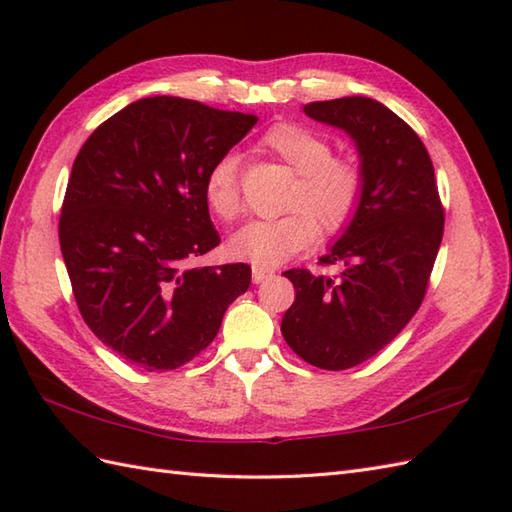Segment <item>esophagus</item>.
Masks as SVG:
<instances>
[{
    "instance_id": "esophagus-1",
    "label": "esophagus",
    "mask_w": 512,
    "mask_h": 512,
    "mask_svg": "<svg viewBox=\"0 0 512 512\" xmlns=\"http://www.w3.org/2000/svg\"><path fill=\"white\" fill-rule=\"evenodd\" d=\"M273 275H275V268L259 266V264H255V266H253V281H255V284H262V281L270 279Z\"/></svg>"
}]
</instances>
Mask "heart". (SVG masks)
Listing matches in <instances>:
<instances>
[{"instance_id": "heart-1", "label": "heart", "mask_w": 512, "mask_h": 512, "mask_svg": "<svg viewBox=\"0 0 512 512\" xmlns=\"http://www.w3.org/2000/svg\"><path fill=\"white\" fill-rule=\"evenodd\" d=\"M259 151L297 173L286 198L288 213L246 224L228 244L231 255L259 266L277 264L308 248L319 228L336 235L352 224L365 198V171L354 158L332 154L328 136L299 123H277L259 138ZM204 200L222 222H233L242 213L235 156L217 158L206 171Z\"/></svg>"}]
</instances>
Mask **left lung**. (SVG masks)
<instances>
[{"label":"left lung","mask_w":512,"mask_h":512,"mask_svg":"<svg viewBox=\"0 0 512 512\" xmlns=\"http://www.w3.org/2000/svg\"><path fill=\"white\" fill-rule=\"evenodd\" d=\"M303 112L356 140L367 187L352 224L319 259L339 273H284L295 303L281 334L306 363L341 372L378 354L418 312L442 242L444 206L427 147L383 103L345 96L308 103Z\"/></svg>","instance_id":"obj_1"}]
</instances>
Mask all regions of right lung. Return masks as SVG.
<instances>
[{
  "label": "right lung",
  "instance_id": "1",
  "mask_svg": "<svg viewBox=\"0 0 512 512\" xmlns=\"http://www.w3.org/2000/svg\"><path fill=\"white\" fill-rule=\"evenodd\" d=\"M257 123L178 96L140 99L76 154L59 215L72 295L88 328L147 372L193 361L248 290L250 266H193L220 244L204 176Z\"/></svg>",
  "mask_w": 512,
  "mask_h": 512
}]
</instances>
